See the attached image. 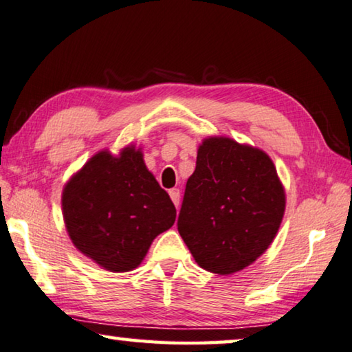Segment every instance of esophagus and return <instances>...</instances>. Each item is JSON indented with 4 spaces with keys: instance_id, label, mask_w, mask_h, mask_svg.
I'll return each mask as SVG.
<instances>
[{
    "instance_id": "esophagus-1",
    "label": "esophagus",
    "mask_w": 352,
    "mask_h": 352,
    "mask_svg": "<svg viewBox=\"0 0 352 352\" xmlns=\"http://www.w3.org/2000/svg\"><path fill=\"white\" fill-rule=\"evenodd\" d=\"M168 193H170V198H171V201H173V203H175L176 209H177V207H179V197H181L179 190H177V188H171Z\"/></svg>"
}]
</instances>
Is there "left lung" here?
<instances>
[{
	"label": "left lung",
	"mask_w": 352,
	"mask_h": 352,
	"mask_svg": "<svg viewBox=\"0 0 352 352\" xmlns=\"http://www.w3.org/2000/svg\"><path fill=\"white\" fill-rule=\"evenodd\" d=\"M284 210L285 192L268 154L209 137L198 148L177 230L201 268L232 274L268 250Z\"/></svg>",
	"instance_id": "left-lung-1"
}]
</instances>
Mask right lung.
Segmentation results:
<instances>
[{
	"instance_id": "right-lung-1",
	"label": "right lung",
	"mask_w": 352,
	"mask_h": 352,
	"mask_svg": "<svg viewBox=\"0 0 352 352\" xmlns=\"http://www.w3.org/2000/svg\"><path fill=\"white\" fill-rule=\"evenodd\" d=\"M62 212L73 245L113 273L137 268L176 220L175 204L134 145L118 155L95 154L63 187Z\"/></svg>"
}]
</instances>
